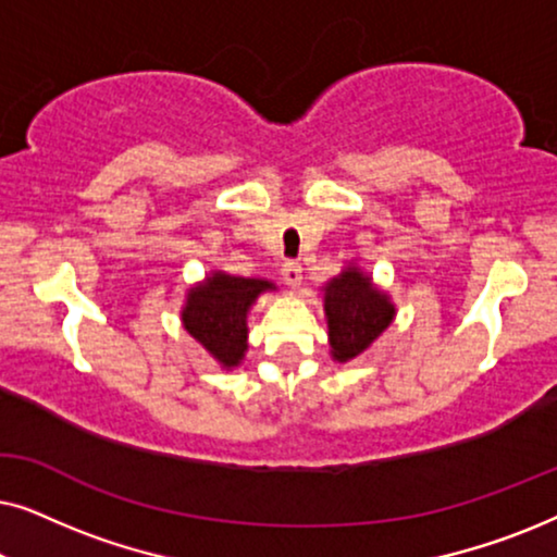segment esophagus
<instances>
[{
	"instance_id": "1",
	"label": "esophagus",
	"mask_w": 557,
	"mask_h": 557,
	"mask_svg": "<svg viewBox=\"0 0 557 557\" xmlns=\"http://www.w3.org/2000/svg\"><path fill=\"white\" fill-rule=\"evenodd\" d=\"M281 278H284L288 286H299L301 284V265L296 261H284V265H281Z\"/></svg>"
}]
</instances>
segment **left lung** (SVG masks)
I'll return each instance as SVG.
<instances>
[{
  "label": "left lung",
  "instance_id": "obj_1",
  "mask_svg": "<svg viewBox=\"0 0 557 557\" xmlns=\"http://www.w3.org/2000/svg\"><path fill=\"white\" fill-rule=\"evenodd\" d=\"M326 324H330L332 357L339 362L355 360L393 322V304L370 284L360 269H347L332 278L324 294Z\"/></svg>",
  "mask_w": 557,
  "mask_h": 557
}]
</instances>
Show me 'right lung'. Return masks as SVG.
Segmentation results:
<instances>
[{
  "instance_id": "add662e5",
  "label": "right lung",
  "mask_w": 557,
  "mask_h": 557,
  "mask_svg": "<svg viewBox=\"0 0 557 557\" xmlns=\"http://www.w3.org/2000/svg\"><path fill=\"white\" fill-rule=\"evenodd\" d=\"M273 288L271 281L227 276L218 271L187 296L182 311L185 330L225 368H235L246 352V314L258 294Z\"/></svg>"
}]
</instances>
